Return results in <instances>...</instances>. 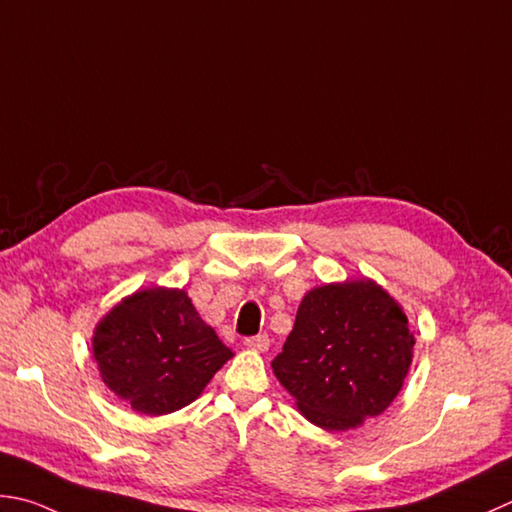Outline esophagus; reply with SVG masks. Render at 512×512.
Wrapping results in <instances>:
<instances>
[{
	"label": "esophagus",
	"mask_w": 512,
	"mask_h": 512,
	"mask_svg": "<svg viewBox=\"0 0 512 512\" xmlns=\"http://www.w3.org/2000/svg\"><path fill=\"white\" fill-rule=\"evenodd\" d=\"M245 347H247V350H252V352H267V347H269L267 334L249 336V339H245Z\"/></svg>",
	"instance_id": "1"
}]
</instances>
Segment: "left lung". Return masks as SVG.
I'll return each mask as SVG.
<instances>
[{"mask_svg":"<svg viewBox=\"0 0 512 512\" xmlns=\"http://www.w3.org/2000/svg\"><path fill=\"white\" fill-rule=\"evenodd\" d=\"M414 356L397 298L372 278L312 287L272 370L314 426L343 432L390 408Z\"/></svg>","mask_w":512,"mask_h":512,"instance_id":"obj_1","label":"left lung"}]
</instances>
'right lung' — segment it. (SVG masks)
I'll list each match as a JSON object with an SVG mask.
<instances>
[{
	"mask_svg": "<svg viewBox=\"0 0 512 512\" xmlns=\"http://www.w3.org/2000/svg\"><path fill=\"white\" fill-rule=\"evenodd\" d=\"M231 356L178 287L156 285L124 296L93 330V359L104 385L149 417L196 401Z\"/></svg>",
	"mask_w": 512,
	"mask_h": 512,
	"instance_id": "add662e5",
	"label": "right lung"
}]
</instances>
